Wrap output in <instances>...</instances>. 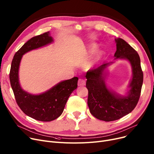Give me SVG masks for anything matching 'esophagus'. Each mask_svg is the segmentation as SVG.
I'll return each mask as SVG.
<instances>
[{
    "mask_svg": "<svg viewBox=\"0 0 154 154\" xmlns=\"http://www.w3.org/2000/svg\"><path fill=\"white\" fill-rule=\"evenodd\" d=\"M85 85V81L84 79H79L78 80V86H84Z\"/></svg>",
    "mask_w": 154,
    "mask_h": 154,
    "instance_id": "34e87169",
    "label": "esophagus"
}]
</instances>
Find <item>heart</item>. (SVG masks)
Segmentation results:
<instances>
[{
  "label": "heart",
  "instance_id": "b5f03b06",
  "mask_svg": "<svg viewBox=\"0 0 154 154\" xmlns=\"http://www.w3.org/2000/svg\"><path fill=\"white\" fill-rule=\"evenodd\" d=\"M96 48H97V47H96V45H92L91 46V52H94L95 50H96Z\"/></svg>",
  "mask_w": 154,
  "mask_h": 154
}]
</instances>
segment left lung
Returning <instances> with one entry per match:
<instances>
[{
  "label": "left lung",
  "mask_w": 154,
  "mask_h": 154,
  "mask_svg": "<svg viewBox=\"0 0 154 154\" xmlns=\"http://www.w3.org/2000/svg\"><path fill=\"white\" fill-rule=\"evenodd\" d=\"M115 40L117 51L114 60H127L132 67V77L126 95H121L106 85V69L114 62L104 63L88 71L85 76L90 112L97 119L106 122L118 120L134 109L140 98L143 84V72L138 53L122 38H117Z\"/></svg>",
  "instance_id": "1"
}]
</instances>
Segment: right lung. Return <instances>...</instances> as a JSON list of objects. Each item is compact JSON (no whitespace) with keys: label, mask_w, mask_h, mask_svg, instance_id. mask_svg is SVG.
Here are the masks:
<instances>
[{"label":"right lung","mask_w":154,"mask_h":154,"mask_svg":"<svg viewBox=\"0 0 154 154\" xmlns=\"http://www.w3.org/2000/svg\"><path fill=\"white\" fill-rule=\"evenodd\" d=\"M53 42L49 32L31 38L14 55L9 74L15 98L20 109L29 117L43 122H50L61 116L69 96L77 87L79 79L75 77L61 81L45 92L35 95L22 89L19 70L23 55Z\"/></svg>","instance_id":"obj_1"}]
</instances>
